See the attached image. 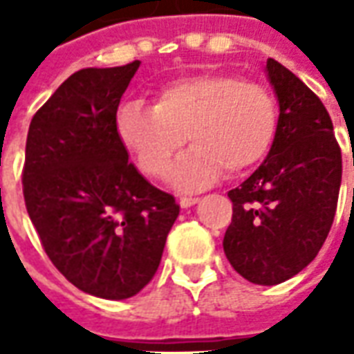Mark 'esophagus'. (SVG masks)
<instances>
[{"instance_id": "obj_1", "label": "esophagus", "mask_w": 354, "mask_h": 354, "mask_svg": "<svg viewBox=\"0 0 354 354\" xmlns=\"http://www.w3.org/2000/svg\"><path fill=\"white\" fill-rule=\"evenodd\" d=\"M178 203H180V207L182 208H189V207H193V205H197V203H199V199H197V197H180V201H178Z\"/></svg>"}]
</instances>
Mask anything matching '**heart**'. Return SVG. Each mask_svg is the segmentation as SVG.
I'll return each instance as SVG.
<instances>
[{
    "label": "heart",
    "instance_id": "heart-1",
    "mask_svg": "<svg viewBox=\"0 0 354 354\" xmlns=\"http://www.w3.org/2000/svg\"><path fill=\"white\" fill-rule=\"evenodd\" d=\"M117 136L140 170L165 178L184 146L193 144L172 169L174 184L197 189L216 182L223 170L241 174L269 153L279 129L271 91L225 72L184 75L153 94V106L127 102L117 111Z\"/></svg>",
    "mask_w": 354,
    "mask_h": 354
}]
</instances>
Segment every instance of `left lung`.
<instances>
[{"instance_id":"8db88e82","label":"left lung","mask_w":354,"mask_h":354,"mask_svg":"<svg viewBox=\"0 0 354 354\" xmlns=\"http://www.w3.org/2000/svg\"><path fill=\"white\" fill-rule=\"evenodd\" d=\"M267 75L279 98V129L267 159L231 189L223 252L254 284L288 281L315 260L334 223L342 149L324 104L273 58Z\"/></svg>"}]
</instances>
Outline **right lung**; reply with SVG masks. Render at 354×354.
Instances as JSON below:
<instances>
[{
	"label": "right lung",
	"mask_w": 354,
	"mask_h": 354,
	"mask_svg": "<svg viewBox=\"0 0 354 354\" xmlns=\"http://www.w3.org/2000/svg\"><path fill=\"white\" fill-rule=\"evenodd\" d=\"M138 66L70 75L26 138L22 192L41 246L73 286L104 299L136 296L153 279L180 214L117 136V108Z\"/></svg>",
	"instance_id": "add662e5"
}]
</instances>
